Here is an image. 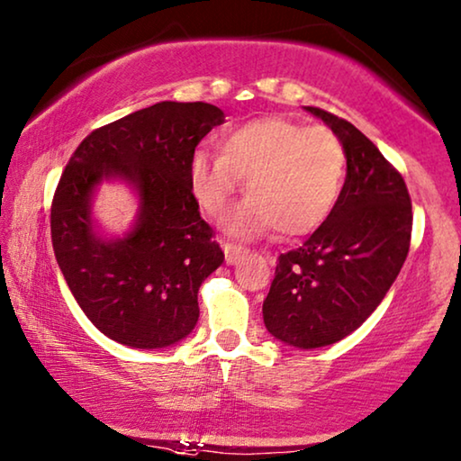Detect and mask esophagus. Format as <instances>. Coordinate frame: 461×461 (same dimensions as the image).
Here are the masks:
<instances>
[{"mask_svg": "<svg viewBox=\"0 0 461 461\" xmlns=\"http://www.w3.org/2000/svg\"><path fill=\"white\" fill-rule=\"evenodd\" d=\"M222 249H224L226 264H237L239 259H241L245 253H247V247L239 245V243H229V241L222 245Z\"/></svg>", "mask_w": 461, "mask_h": 461, "instance_id": "34e87169", "label": "esophagus"}]
</instances>
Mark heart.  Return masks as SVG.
Here are the masks:
<instances>
[{
  "mask_svg": "<svg viewBox=\"0 0 461 461\" xmlns=\"http://www.w3.org/2000/svg\"><path fill=\"white\" fill-rule=\"evenodd\" d=\"M220 156L197 151L189 185L210 218H220L247 181V202L229 218L230 232L285 237L316 230L341 197L347 153L329 126H305L285 116L249 120L218 141Z\"/></svg>",
  "mask_w": 461,
  "mask_h": 461,
  "instance_id": "1",
  "label": "heart"
}]
</instances>
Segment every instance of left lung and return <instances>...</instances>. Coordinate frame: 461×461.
<instances>
[{
  "label": "left lung",
  "mask_w": 461,
  "mask_h": 461,
  "mask_svg": "<svg viewBox=\"0 0 461 461\" xmlns=\"http://www.w3.org/2000/svg\"><path fill=\"white\" fill-rule=\"evenodd\" d=\"M343 141L347 176L330 216L302 247L280 253L264 324L302 349L351 335L378 308L408 258L411 199L403 176L347 120L313 105Z\"/></svg>",
  "instance_id": "8db88e82"
}]
</instances>
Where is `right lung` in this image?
<instances>
[{"instance_id":"right-lung-1","label":"right lung","mask_w":461,"mask_h":461,"mask_svg":"<svg viewBox=\"0 0 461 461\" xmlns=\"http://www.w3.org/2000/svg\"><path fill=\"white\" fill-rule=\"evenodd\" d=\"M224 112L203 102H159L86 135L59 176L51 202L58 266L86 318L137 349L175 345L195 329L199 286L224 251L199 216L189 164ZM120 176L142 197L129 236L104 242L92 232L90 195Z\"/></svg>"}]
</instances>
